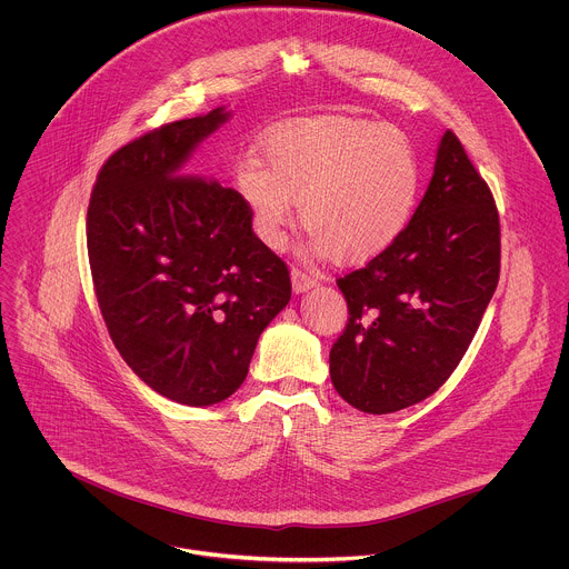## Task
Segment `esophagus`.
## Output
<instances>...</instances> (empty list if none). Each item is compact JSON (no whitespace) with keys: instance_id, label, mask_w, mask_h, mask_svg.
<instances>
[{"instance_id":"34e87169","label":"esophagus","mask_w":569,"mask_h":569,"mask_svg":"<svg viewBox=\"0 0 569 569\" xmlns=\"http://www.w3.org/2000/svg\"><path fill=\"white\" fill-rule=\"evenodd\" d=\"M315 283H317V277L312 272L301 270V268H292V288H295V292H306Z\"/></svg>"}]
</instances>
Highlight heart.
Listing matches in <instances>:
<instances>
[{
    "mask_svg": "<svg viewBox=\"0 0 569 569\" xmlns=\"http://www.w3.org/2000/svg\"><path fill=\"white\" fill-rule=\"evenodd\" d=\"M243 159L234 186L257 237L279 248L295 221L339 263L368 261L406 230L421 188L417 152L395 126L357 117H301Z\"/></svg>",
    "mask_w": 569,
    "mask_h": 569,
    "instance_id": "1",
    "label": "heart"
}]
</instances>
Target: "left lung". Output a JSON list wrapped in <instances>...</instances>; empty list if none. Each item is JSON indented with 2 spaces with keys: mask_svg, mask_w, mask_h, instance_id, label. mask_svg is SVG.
Segmentation results:
<instances>
[{
  "mask_svg": "<svg viewBox=\"0 0 569 569\" xmlns=\"http://www.w3.org/2000/svg\"><path fill=\"white\" fill-rule=\"evenodd\" d=\"M501 272V221L459 137L441 139L435 174L401 237L337 279L348 323L330 379L357 410L388 415L435 395L468 352Z\"/></svg>",
  "mask_w": 569,
  "mask_h": 569,
  "instance_id": "left-lung-1",
  "label": "left lung"
}]
</instances>
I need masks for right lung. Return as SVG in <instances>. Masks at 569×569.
<instances>
[{
    "label": "right lung",
    "mask_w": 569,
    "mask_h": 569,
    "mask_svg": "<svg viewBox=\"0 0 569 569\" xmlns=\"http://www.w3.org/2000/svg\"><path fill=\"white\" fill-rule=\"evenodd\" d=\"M223 108L163 123L101 166L86 214L92 286L130 370L183 406L228 399L292 295L290 272L252 230L241 194L188 174Z\"/></svg>",
    "instance_id": "obj_1"
}]
</instances>
